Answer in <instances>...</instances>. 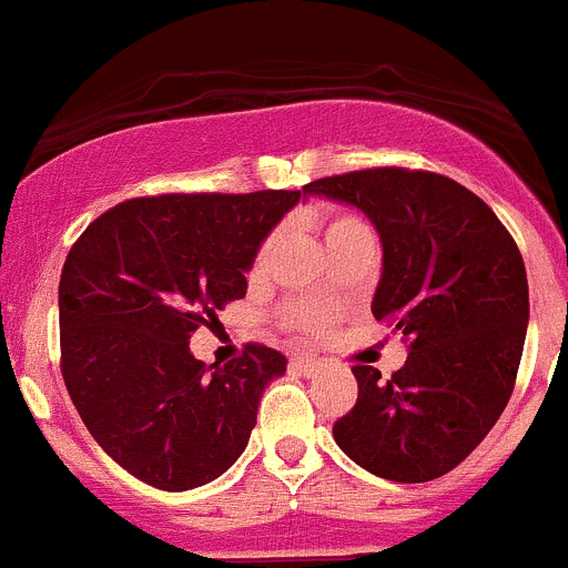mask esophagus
<instances>
[{
	"label": "esophagus",
	"mask_w": 568,
	"mask_h": 568,
	"mask_svg": "<svg viewBox=\"0 0 568 568\" xmlns=\"http://www.w3.org/2000/svg\"><path fill=\"white\" fill-rule=\"evenodd\" d=\"M294 367L296 373L305 375V378H314V375H320L322 369V362H316V358H294Z\"/></svg>",
	"instance_id": "esophagus-1"
}]
</instances>
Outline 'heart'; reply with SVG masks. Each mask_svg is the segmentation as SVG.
Listing matches in <instances>:
<instances>
[{
	"mask_svg": "<svg viewBox=\"0 0 568 568\" xmlns=\"http://www.w3.org/2000/svg\"><path fill=\"white\" fill-rule=\"evenodd\" d=\"M356 232H369L367 224H364L362 219H356V215H344V212H338V215H331V219L325 221V246H331V243L342 241V237H347V235H356ZM272 243L274 241H268L266 246L260 248L257 268L263 266V263H266V260H268V252H272ZM294 320L302 322V325H305V327H316V325H320V316H316L314 311H305V308L294 311Z\"/></svg>",
	"mask_w": 568,
	"mask_h": 568,
	"instance_id": "b5f03b06",
	"label": "heart"
}]
</instances>
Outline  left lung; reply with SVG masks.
<instances>
[{
	"instance_id": "left-lung-1",
	"label": "left lung",
	"mask_w": 568,
	"mask_h": 568,
	"mask_svg": "<svg viewBox=\"0 0 568 568\" xmlns=\"http://www.w3.org/2000/svg\"><path fill=\"white\" fill-rule=\"evenodd\" d=\"M356 206L381 237L373 316L406 342L389 381L353 367L336 445L389 481H432L487 437L513 395L529 322L527 268L496 212L454 179L373 168L305 184Z\"/></svg>"
}]
</instances>
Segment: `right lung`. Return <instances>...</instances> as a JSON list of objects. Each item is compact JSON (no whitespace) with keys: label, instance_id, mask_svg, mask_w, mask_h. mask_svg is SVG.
<instances>
[{"label":"right lung","instance_id":"1","mask_svg":"<svg viewBox=\"0 0 568 568\" xmlns=\"http://www.w3.org/2000/svg\"><path fill=\"white\" fill-rule=\"evenodd\" d=\"M302 190L151 195L111 206L69 248L58 285L61 373L89 434L145 485L193 490L246 452L288 358L246 344L204 364L190 336L246 296L268 232Z\"/></svg>","mask_w":568,"mask_h":568}]
</instances>
